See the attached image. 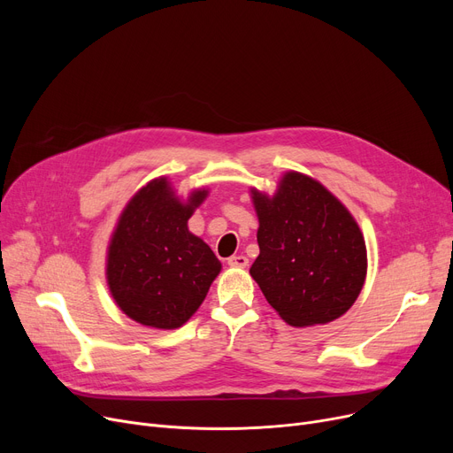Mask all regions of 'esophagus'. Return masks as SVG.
Listing matches in <instances>:
<instances>
[{"label":"esophagus","instance_id":"obj_1","mask_svg":"<svg viewBox=\"0 0 453 453\" xmlns=\"http://www.w3.org/2000/svg\"><path fill=\"white\" fill-rule=\"evenodd\" d=\"M248 263H250V260L244 255H234V257L227 258V265L233 266V268H246Z\"/></svg>","mask_w":453,"mask_h":453}]
</instances>
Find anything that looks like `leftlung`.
<instances>
[{
    "mask_svg": "<svg viewBox=\"0 0 453 453\" xmlns=\"http://www.w3.org/2000/svg\"><path fill=\"white\" fill-rule=\"evenodd\" d=\"M258 257L250 268L273 311L292 326L326 325L358 299L367 277L364 233L318 180L284 173L270 196L251 187Z\"/></svg>",
    "mask_w": 453,
    "mask_h": 453,
    "instance_id": "obj_1",
    "label": "left lung"
}]
</instances>
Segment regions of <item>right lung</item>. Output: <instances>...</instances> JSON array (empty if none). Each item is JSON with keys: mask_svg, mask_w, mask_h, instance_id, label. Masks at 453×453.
Masks as SVG:
<instances>
[{"mask_svg": "<svg viewBox=\"0 0 453 453\" xmlns=\"http://www.w3.org/2000/svg\"><path fill=\"white\" fill-rule=\"evenodd\" d=\"M207 195L198 187L181 198L159 176L119 214L106 250V282L115 304L135 323L159 330L185 325L220 273L217 255L187 226Z\"/></svg>", "mask_w": 453, "mask_h": 453, "instance_id": "obj_1", "label": "right lung"}]
</instances>
